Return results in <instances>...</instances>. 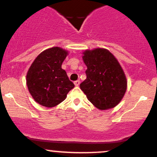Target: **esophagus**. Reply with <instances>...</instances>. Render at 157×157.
I'll use <instances>...</instances> for the list:
<instances>
[{
	"label": "esophagus",
	"mask_w": 157,
	"mask_h": 157,
	"mask_svg": "<svg viewBox=\"0 0 157 157\" xmlns=\"http://www.w3.org/2000/svg\"><path fill=\"white\" fill-rule=\"evenodd\" d=\"M74 83H75V86H78L80 85V80H76V81L74 82Z\"/></svg>",
	"instance_id": "esophagus-1"
}]
</instances>
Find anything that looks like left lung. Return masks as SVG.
Returning a JSON list of instances; mask_svg holds the SVG:
<instances>
[{"mask_svg": "<svg viewBox=\"0 0 157 157\" xmlns=\"http://www.w3.org/2000/svg\"><path fill=\"white\" fill-rule=\"evenodd\" d=\"M82 54L87 77L80 83V89L98 109L114 108L124 98L127 87L126 75L118 59L105 48L86 50Z\"/></svg>", "mask_w": 157, "mask_h": 157, "instance_id": "1", "label": "left lung"}]
</instances>
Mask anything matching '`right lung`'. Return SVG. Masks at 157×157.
<instances>
[{"label":"right lung","instance_id":"obj_1","mask_svg":"<svg viewBox=\"0 0 157 157\" xmlns=\"http://www.w3.org/2000/svg\"><path fill=\"white\" fill-rule=\"evenodd\" d=\"M68 55L66 50L53 47L42 51L31 64L26 81L29 92L39 104L48 108L57 106L75 87L62 68Z\"/></svg>","mask_w":157,"mask_h":157}]
</instances>
